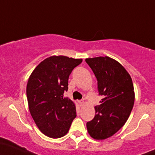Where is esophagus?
Wrapping results in <instances>:
<instances>
[{
	"label": "esophagus",
	"mask_w": 155,
	"mask_h": 155,
	"mask_svg": "<svg viewBox=\"0 0 155 155\" xmlns=\"http://www.w3.org/2000/svg\"><path fill=\"white\" fill-rule=\"evenodd\" d=\"M79 104H80V106H83V105L84 104V100H80V101H79Z\"/></svg>",
	"instance_id": "1"
}]
</instances>
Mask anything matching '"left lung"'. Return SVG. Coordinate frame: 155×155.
I'll return each instance as SVG.
<instances>
[{"label": "left lung", "instance_id": "8db88e82", "mask_svg": "<svg viewBox=\"0 0 155 155\" xmlns=\"http://www.w3.org/2000/svg\"><path fill=\"white\" fill-rule=\"evenodd\" d=\"M98 81L101 104L95 107L94 118L87 123L89 135L96 140L113 136L125 124L135 101L132 78L118 61L109 57L87 58Z\"/></svg>", "mask_w": 155, "mask_h": 155}]
</instances>
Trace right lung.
I'll return each mask as SVG.
<instances>
[{
    "mask_svg": "<svg viewBox=\"0 0 155 155\" xmlns=\"http://www.w3.org/2000/svg\"><path fill=\"white\" fill-rule=\"evenodd\" d=\"M81 62L82 59L51 56L42 61L28 78L29 112L39 130L48 137L65 135L76 117L74 102L63 94L68 89L70 74Z\"/></svg>",
    "mask_w": 155,
    "mask_h": 155,
    "instance_id": "obj_1",
    "label": "right lung"
}]
</instances>
